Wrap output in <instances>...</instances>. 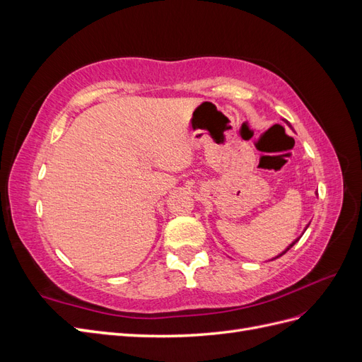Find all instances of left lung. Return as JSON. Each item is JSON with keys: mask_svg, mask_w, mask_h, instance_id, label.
<instances>
[{"mask_svg": "<svg viewBox=\"0 0 362 362\" xmlns=\"http://www.w3.org/2000/svg\"><path fill=\"white\" fill-rule=\"evenodd\" d=\"M288 127H290V128H291V125H290V124H288ZM308 226H310V223H308V225H306V226H305V229H303V233H305V231H306V228H308ZM303 233H302V235H303ZM302 235H299V237H298V238H296V240H294V242H291V243H290V245H288V246H287V247H286V249H284V250H282V252H281V254H279V255H276V257H275V258H272V259H276V258H279V257H282V255H284V254H286V252H288V250H290V249H291V247H293V246H294V245H296V243H298V242H299V240H300V237H302Z\"/></svg>", "mask_w": 362, "mask_h": 362, "instance_id": "left-lung-1", "label": "left lung"}]
</instances>
